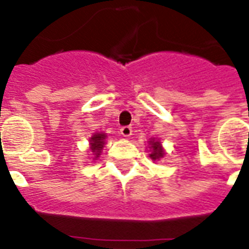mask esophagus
<instances>
[{
  "label": "esophagus",
  "mask_w": 249,
  "mask_h": 249,
  "mask_svg": "<svg viewBox=\"0 0 249 249\" xmlns=\"http://www.w3.org/2000/svg\"><path fill=\"white\" fill-rule=\"evenodd\" d=\"M120 133H121V136L128 138V137L132 136V133H133L132 126H123V128L120 129Z\"/></svg>",
  "instance_id": "1"
}]
</instances>
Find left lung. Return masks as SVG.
<instances>
[{
    "label": "left lung",
    "instance_id": "8db88e82",
    "mask_svg": "<svg viewBox=\"0 0 249 249\" xmlns=\"http://www.w3.org/2000/svg\"><path fill=\"white\" fill-rule=\"evenodd\" d=\"M150 144H151L152 148V154H150V158H151L152 160L163 158L164 151L163 148H161V146H160V142H158V141H150Z\"/></svg>",
    "mask_w": 249,
    "mask_h": 249
}]
</instances>
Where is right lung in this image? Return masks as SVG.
I'll return each mask as SVG.
<instances>
[{
	"label": "right lung",
	"mask_w": 249,
	"mask_h": 249,
	"mask_svg": "<svg viewBox=\"0 0 249 249\" xmlns=\"http://www.w3.org/2000/svg\"><path fill=\"white\" fill-rule=\"evenodd\" d=\"M105 138H106V134L103 133H97V134H94L91 137V140H90V144H91V151L94 152V155H95V159H97L98 156L101 155V151L102 148H103V144H105Z\"/></svg>",
	"instance_id": "right-lung-1"
}]
</instances>
